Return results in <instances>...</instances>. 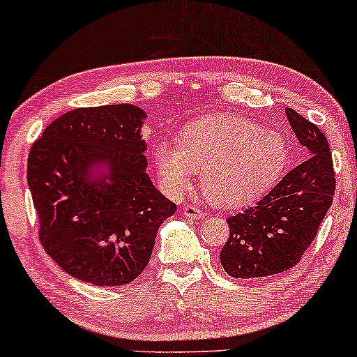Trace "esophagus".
<instances>
[{
    "label": "esophagus",
    "mask_w": 357,
    "mask_h": 357,
    "mask_svg": "<svg viewBox=\"0 0 357 357\" xmlns=\"http://www.w3.org/2000/svg\"><path fill=\"white\" fill-rule=\"evenodd\" d=\"M183 215H185V218L197 220V221H200V220L205 218V213H203V210H200V208L193 206V205L183 206Z\"/></svg>",
    "instance_id": "obj_1"
}]
</instances>
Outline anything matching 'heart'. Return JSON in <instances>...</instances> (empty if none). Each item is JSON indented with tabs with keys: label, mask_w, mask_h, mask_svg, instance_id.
Segmentation results:
<instances>
[{
	"label": "heart",
	"mask_w": 357,
	"mask_h": 357,
	"mask_svg": "<svg viewBox=\"0 0 357 357\" xmlns=\"http://www.w3.org/2000/svg\"><path fill=\"white\" fill-rule=\"evenodd\" d=\"M289 159V142L280 132L229 114L192 121L182 141L162 137L154 147L155 169L165 188L183 192L203 174L205 197L223 208L259 200L280 178Z\"/></svg>",
	"instance_id": "b5f03b06"
}]
</instances>
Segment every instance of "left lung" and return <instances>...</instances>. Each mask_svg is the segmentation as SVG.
<instances>
[{"label": "left lung", "instance_id": "8db88e82", "mask_svg": "<svg viewBox=\"0 0 357 357\" xmlns=\"http://www.w3.org/2000/svg\"><path fill=\"white\" fill-rule=\"evenodd\" d=\"M287 118L307 159L291 169L256 206L229 216V238L220 252L234 279H254L289 271L318 233L335 195L328 141L318 126L287 108Z\"/></svg>", "mask_w": 357, "mask_h": 357}]
</instances>
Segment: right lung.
<instances>
[{
    "instance_id": "right-lung-1",
    "label": "right lung",
    "mask_w": 357,
    "mask_h": 357,
    "mask_svg": "<svg viewBox=\"0 0 357 357\" xmlns=\"http://www.w3.org/2000/svg\"><path fill=\"white\" fill-rule=\"evenodd\" d=\"M146 118L129 103L77 108L31 147L27 185L40 243L86 284L116 287L141 275L157 229L177 210L146 172Z\"/></svg>"
}]
</instances>
